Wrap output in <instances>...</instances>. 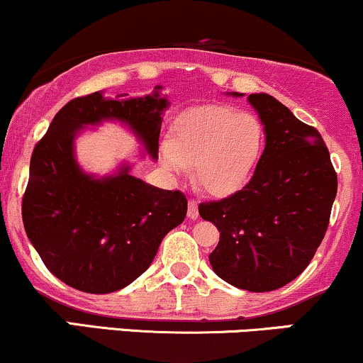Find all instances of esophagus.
<instances>
[{
  "mask_svg": "<svg viewBox=\"0 0 363 363\" xmlns=\"http://www.w3.org/2000/svg\"><path fill=\"white\" fill-rule=\"evenodd\" d=\"M187 216H189L191 220H196V218L199 216L198 201H196V199H189V208H187Z\"/></svg>",
  "mask_w": 363,
  "mask_h": 363,
  "instance_id": "34e87169",
  "label": "esophagus"
}]
</instances>
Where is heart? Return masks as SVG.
Instances as JSON below:
<instances>
[{
    "instance_id": "heart-1",
    "label": "heart",
    "mask_w": 363,
    "mask_h": 363,
    "mask_svg": "<svg viewBox=\"0 0 363 363\" xmlns=\"http://www.w3.org/2000/svg\"><path fill=\"white\" fill-rule=\"evenodd\" d=\"M265 148V128L259 116L228 104H204L179 116L174 138L160 143V159L174 174H187L196 164V179L206 193L225 198L250 181Z\"/></svg>"
}]
</instances>
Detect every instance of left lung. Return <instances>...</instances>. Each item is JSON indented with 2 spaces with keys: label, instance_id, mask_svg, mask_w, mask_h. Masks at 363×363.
Masks as SVG:
<instances>
[{
  "label": "left lung",
  "instance_id": "obj_1",
  "mask_svg": "<svg viewBox=\"0 0 363 363\" xmlns=\"http://www.w3.org/2000/svg\"><path fill=\"white\" fill-rule=\"evenodd\" d=\"M248 103L265 128L260 162L243 189L201 203L199 215L220 231L209 255L216 276L238 289L267 292L309 265L328 228L338 181L316 128L270 94H250Z\"/></svg>",
  "mask_w": 363,
  "mask_h": 363
}]
</instances>
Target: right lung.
I'll return each instance as SVG.
<instances>
[{
  "mask_svg": "<svg viewBox=\"0 0 363 363\" xmlns=\"http://www.w3.org/2000/svg\"><path fill=\"white\" fill-rule=\"evenodd\" d=\"M160 86L142 98H74L60 110L33 148L30 179L21 203L25 231L45 267L57 279L89 294L123 289L142 276L160 242L184 221L181 191L154 187L130 174L94 177L79 167L74 140L84 126L116 120L159 159L162 113L169 101Z\"/></svg>",
  "mask_w": 363,
  "mask_h": 363,
  "instance_id": "add662e5",
  "label": "right lung"
}]
</instances>
